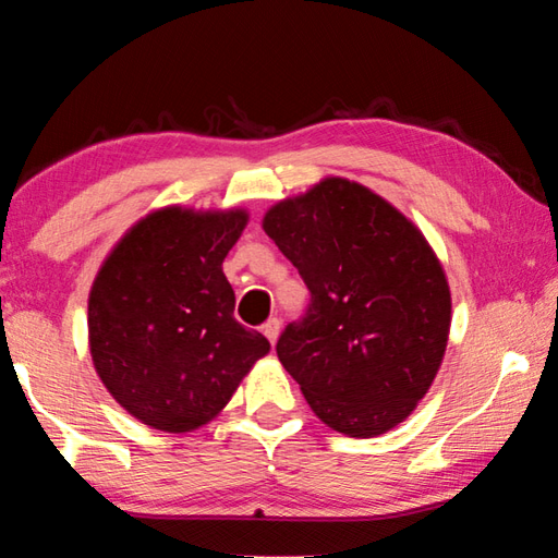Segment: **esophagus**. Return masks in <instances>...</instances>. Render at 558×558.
<instances>
[{"mask_svg":"<svg viewBox=\"0 0 558 558\" xmlns=\"http://www.w3.org/2000/svg\"><path fill=\"white\" fill-rule=\"evenodd\" d=\"M263 335L270 339V344L278 342V335H280V319L278 317H270L266 325H263Z\"/></svg>","mask_w":558,"mask_h":558,"instance_id":"esophagus-1","label":"esophagus"}]
</instances>
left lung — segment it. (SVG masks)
<instances>
[{
  "label": "left lung",
  "mask_w": 558,
  "mask_h": 558,
  "mask_svg": "<svg viewBox=\"0 0 558 558\" xmlns=\"http://www.w3.org/2000/svg\"><path fill=\"white\" fill-rule=\"evenodd\" d=\"M266 231L310 290L276 352L329 428L372 438L411 415L440 369L450 288L423 233L356 182L278 202Z\"/></svg>",
  "instance_id": "8db88e82"
}]
</instances>
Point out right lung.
Returning a JSON list of instances; mask_svg holds the SVG:
<instances>
[{
    "instance_id": "obj_1",
    "label": "right lung",
    "mask_w": 558,
    "mask_h": 558,
    "mask_svg": "<svg viewBox=\"0 0 558 558\" xmlns=\"http://www.w3.org/2000/svg\"><path fill=\"white\" fill-rule=\"evenodd\" d=\"M248 223L243 209L147 214L102 260L88 298L93 366L145 426L189 433L219 415L270 352L235 323L223 258Z\"/></svg>"
}]
</instances>
